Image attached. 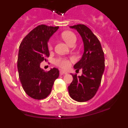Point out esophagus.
Returning <instances> with one entry per match:
<instances>
[{
	"instance_id": "esophagus-1",
	"label": "esophagus",
	"mask_w": 128,
	"mask_h": 128,
	"mask_svg": "<svg viewBox=\"0 0 128 128\" xmlns=\"http://www.w3.org/2000/svg\"><path fill=\"white\" fill-rule=\"evenodd\" d=\"M60 73L61 75H63V74H67V72H66V71L62 70H61L60 71Z\"/></svg>"
}]
</instances>
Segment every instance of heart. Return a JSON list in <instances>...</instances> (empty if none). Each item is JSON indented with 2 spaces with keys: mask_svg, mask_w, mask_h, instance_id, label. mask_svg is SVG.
<instances>
[{
  "mask_svg": "<svg viewBox=\"0 0 128 128\" xmlns=\"http://www.w3.org/2000/svg\"><path fill=\"white\" fill-rule=\"evenodd\" d=\"M62 36L65 42L68 44L69 46H70L73 43H76V36L74 32H71V31H65L62 33ZM52 48V44L51 42H49L48 43V48L49 50H51ZM71 60H72V59L68 60V59L64 58H58L54 60V63L57 66L66 69L70 66Z\"/></svg>",
  "mask_w": 128,
  "mask_h": 128,
  "instance_id": "obj_1",
  "label": "heart"
}]
</instances>
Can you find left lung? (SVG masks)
Returning <instances> with one entry per match:
<instances>
[{
  "instance_id": "1",
  "label": "left lung",
  "mask_w": 128,
  "mask_h": 128,
  "mask_svg": "<svg viewBox=\"0 0 128 128\" xmlns=\"http://www.w3.org/2000/svg\"><path fill=\"white\" fill-rule=\"evenodd\" d=\"M70 28L75 29L81 35L84 44V53L74 67L81 69V76L72 74L73 81L68 86V93L78 102H85L93 98L100 84L104 70V56L100 43L87 26L78 24Z\"/></svg>"
}]
</instances>
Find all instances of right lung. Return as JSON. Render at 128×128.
<instances>
[{"mask_svg":"<svg viewBox=\"0 0 128 128\" xmlns=\"http://www.w3.org/2000/svg\"><path fill=\"white\" fill-rule=\"evenodd\" d=\"M59 27L40 25L32 29L19 47L17 68L20 81L26 93L32 99H45L50 94L59 77L56 68L45 72L40 63L49 56L48 41Z\"/></svg>","mask_w":128,"mask_h":128,"instance_id":"right-lung-1","label":"right lung"}]
</instances>
